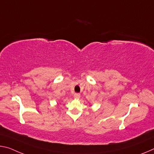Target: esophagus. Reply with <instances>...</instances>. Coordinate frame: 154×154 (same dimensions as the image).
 <instances>
[{
    "instance_id": "1",
    "label": "esophagus",
    "mask_w": 154,
    "mask_h": 154,
    "mask_svg": "<svg viewBox=\"0 0 154 154\" xmlns=\"http://www.w3.org/2000/svg\"><path fill=\"white\" fill-rule=\"evenodd\" d=\"M80 94H79V93H75V94H74V98L75 99H79L80 98Z\"/></svg>"
}]
</instances>
